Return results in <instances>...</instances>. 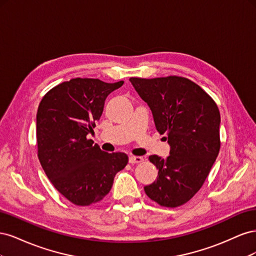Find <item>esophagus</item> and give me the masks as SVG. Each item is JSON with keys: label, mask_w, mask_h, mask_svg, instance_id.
Listing matches in <instances>:
<instances>
[{"label": "esophagus", "mask_w": 256, "mask_h": 256, "mask_svg": "<svg viewBox=\"0 0 256 256\" xmlns=\"http://www.w3.org/2000/svg\"><path fill=\"white\" fill-rule=\"evenodd\" d=\"M143 161V158L140 156H130L129 157V162L131 164H140V162Z\"/></svg>", "instance_id": "34e87169"}]
</instances>
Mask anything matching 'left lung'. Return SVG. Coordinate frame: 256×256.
Returning a JSON list of instances; mask_svg holds the SVG:
<instances>
[{"mask_svg": "<svg viewBox=\"0 0 256 256\" xmlns=\"http://www.w3.org/2000/svg\"><path fill=\"white\" fill-rule=\"evenodd\" d=\"M130 82L170 145L166 159L150 156L158 177L145 186V193L161 206H180L202 187L219 154L218 106L198 84L182 76L130 78Z\"/></svg>", "mask_w": 256, "mask_h": 256, "instance_id": "8db88e82", "label": "left lung"}]
</instances>
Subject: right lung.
<instances>
[{"label": "right lung", "instance_id": "right-lung-1", "mask_svg": "<svg viewBox=\"0 0 256 256\" xmlns=\"http://www.w3.org/2000/svg\"><path fill=\"white\" fill-rule=\"evenodd\" d=\"M122 84L72 79L49 90L38 106V158L56 189L76 205L102 200L128 164L126 154L102 152L86 138L94 132L106 97Z\"/></svg>", "mask_w": 256, "mask_h": 256}]
</instances>
